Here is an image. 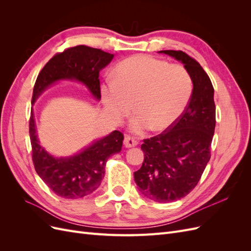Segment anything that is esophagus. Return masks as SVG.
<instances>
[{
	"instance_id": "1",
	"label": "esophagus",
	"mask_w": 251,
	"mask_h": 251,
	"mask_svg": "<svg viewBox=\"0 0 251 251\" xmlns=\"http://www.w3.org/2000/svg\"><path fill=\"white\" fill-rule=\"evenodd\" d=\"M124 144L126 148H133V147L137 146L138 142H137V140H135L133 137H131V136H126L125 140H124Z\"/></svg>"
}]
</instances>
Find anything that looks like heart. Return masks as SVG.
<instances>
[{"mask_svg":"<svg viewBox=\"0 0 251 251\" xmlns=\"http://www.w3.org/2000/svg\"><path fill=\"white\" fill-rule=\"evenodd\" d=\"M100 92L105 111L113 120L126 117L135 103L138 114L131 121V131L143 134L151 127L161 132L176 123L186 109L193 79L183 66L136 55L117 65L114 80L104 81Z\"/></svg>","mask_w":251,"mask_h":251,"instance_id":"b5f03b06","label":"heart"}]
</instances>
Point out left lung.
<instances>
[{"label": "left lung", "instance_id": "obj_1", "mask_svg": "<svg viewBox=\"0 0 251 251\" xmlns=\"http://www.w3.org/2000/svg\"><path fill=\"white\" fill-rule=\"evenodd\" d=\"M184 65L193 79V93L186 109L168 130L144 139V160L134 180L147 198L168 203L191 193L210 159L216 126L214 87L196 59L183 51L163 50Z\"/></svg>", "mask_w": 251, "mask_h": 251}]
</instances>
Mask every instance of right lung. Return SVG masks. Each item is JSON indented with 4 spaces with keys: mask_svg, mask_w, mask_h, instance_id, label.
Returning <instances> with one entry per match:
<instances>
[{
    "mask_svg": "<svg viewBox=\"0 0 251 251\" xmlns=\"http://www.w3.org/2000/svg\"><path fill=\"white\" fill-rule=\"evenodd\" d=\"M114 54L100 49L80 46L68 48L53 56L40 72L32 94V104L45 90L62 80H77L90 93L100 100V72L108 66ZM29 134L32 147V161L37 175L57 196L79 199L92 194L100 185L108 159L123 148L124 134L113 131L103 138L93 141L79 153L70 157H54L45 150L36 134L31 108Z\"/></svg>",
    "mask_w": 251,
    "mask_h": 251,
    "instance_id": "obj_1",
    "label": "right lung"
}]
</instances>
